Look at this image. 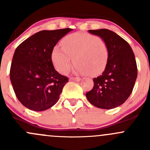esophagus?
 Instances as JSON below:
<instances>
[{
  "label": "esophagus",
  "mask_w": 150,
  "mask_h": 150,
  "mask_svg": "<svg viewBox=\"0 0 150 150\" xmlns=\"http://www.w3.org/2000/svg\"><path fill=\"white\" fill-rule=\"evenodd\" d=\"M81 78H70V81H76V82H79L81 81Z\"/></svg>",
  "instance_id": "34e87169"
}]
</instances>
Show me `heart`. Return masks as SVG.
<instances>
[{
    "label": "heart",
    "mask_w": 150,
    "mask_h": 150,
    "mask_svg": "<svg viewBox=\"0 0 150 150\" xmlns=\"http://www.w3.org/2000/svg\"><path fill=\"white\" fill-rule=\"evenodd\" d=\"M62 48L56 46L52 61L57 70L66 74L72 67V59L76 64L75 72L96 76L107 67L109 50L107 43L97 36L85 33L69 35L61 41Z\"/></svg>",
    "instance_id": "1"
}]
</instances>
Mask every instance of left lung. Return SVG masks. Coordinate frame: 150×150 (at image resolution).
Listing matches in <instances>:
<instances>
[{
	"label": "left lung",
	"instance_id": "8db88e82",
	"mask_svg": "<svg viewBox=\"0 0 150 150\" xmlns=\"http://www.w3.org/2000/svg\"><path fill=\"white\" fill-rule=\"evenodd\" d=\"M107 43L109 58L102 75L93 78V88L86 93L91 104L101 109L115 108L123 104L132 92L137 78L135 56L130 45L107 29L88 30Z\"/></svg>",
	"mask_w": 150,
	"mask_h": 150
}]
</instances>
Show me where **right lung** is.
<instances>
[{"label":"right lung","mask_w":150,"mask_h":150,"mask_svg":"<svg viewBox=\"0 0 150 150\" xmlns=\"http://www.w3.org/2000/svg\"><path fill=\"white\" fill-rule=\"evenodd\" d=\"M72 29L42 30L15 50L10 79L16 97L25 107L44 111L58 102L68 78L60 75L51 60L54 47Z\"/></svg>","instance_id":"add662e5"}]
</instances>
